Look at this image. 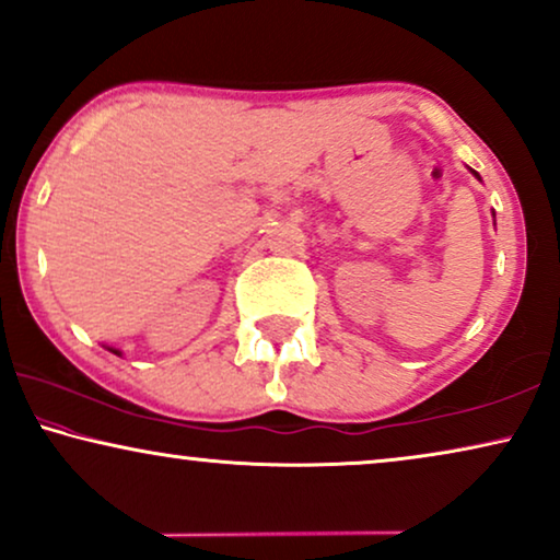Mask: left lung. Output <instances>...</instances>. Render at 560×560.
I'll return each mask as SVG.
<instances>
[{"instance_id": "8db88e82", "label": "left lung", "mask_w": 560, "mask_h": 560, "mask_svg": "<svg viewBox=\"0 0 560 560\" xmlns=\"http://www.w3.org/2000/svg\"><path fill=\"white\" fill-rule=\"evenodd\" d=\"M469 171H471V167H469ZM471 175H474V178H477V180H481V178H479V173H477V171H471Z\"/></svg>"}]
</instances>
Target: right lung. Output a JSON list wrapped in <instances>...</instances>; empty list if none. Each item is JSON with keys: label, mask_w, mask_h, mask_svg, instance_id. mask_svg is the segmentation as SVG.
<instances>
[{"label": "right lung", "mask_w": 560, "mask_h": 560, "mask_svg": "<svg viewBox=\"0 0 560 560\" xmlns=\"http://www.w3.org/2000/svg\"><path fill=\"white\" fill-rule=\"evenodd\" d=\"M106 349H109V351H112V354H117V357H121V351H119V349H114V347H106Z\"/></svg>", "instance_id": "add662e5"}]
</instances>
